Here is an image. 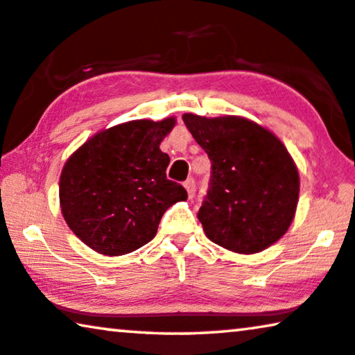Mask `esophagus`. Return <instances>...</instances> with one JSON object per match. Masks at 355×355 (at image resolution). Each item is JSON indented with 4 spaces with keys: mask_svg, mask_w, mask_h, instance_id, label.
<instances>
[{
    "mask_svg": "<svg viewBox=\"0 0 355 355\" xmlns=\"http://www.w3.org/2000/svg\"><path fill=\"white\" fill-rule=\"evenodd\" d=\"M184 188H187L188 196L193 198L194 193H196V182H194V178H188L187 182H184Z\"/></svg>",
    "mask_w": 355,
    "mask_h": 355,
    "instance_id": "obj_1",
    "label": "esophagus"
}]
</instances>
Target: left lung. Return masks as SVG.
<instances>
[{
	"label": "left lung",
	"instance_id": "1",
	"mask_svg": "<svg viewBox=\"0 0 355 355\" xmlns=\"http://www.w3.org/2000/svg\"><path fill=\"white\" fill-rule=\"evenodd\" d=\"M183 122L211 161L209 189L198 211L207 238L241 254L278 241L299 198L296 166L283 143L241 117L184 114Z\"/></svg>",
	"mask_w": 355,
	"mask_h": 355
}]
</instances>
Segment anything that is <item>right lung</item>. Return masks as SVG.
<instances>
[{
    "instance_id": "obj_1",
    "label": "right lung",
    "mask_w": 355,
    "mask_h": 355,
    "mask_svg": "<svg viewBox=\"0 0 355 355\" xmlns=\"http://www.w3.org/2000/svg\"><path fill=\"white\" fill-rule=\"evenodd\" d=\"M175 125L133 121L89 138L69 157L59 182L67 225L104 256H122L156 236L159 222L187 189L166 175L171 157L159 144Z\"/></svg>"
}]
</instances>
